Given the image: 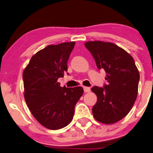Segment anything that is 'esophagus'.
Wrapping results in <instances>:
<instances>
[{"label": "esophagus", "mask_w": 153, "mask_h": 153, "mask_svg": "<svg viewBox=\"0 0 153 153\" xmlns=\"http://www.w3.org/2000/svg\"><path fill=\"white\" fill-rule=\"evenodd\" d=\"M83 90H84V91H85V93H88V92H89V91H91V88L89 87L83 86Z\"/></svg>", "instance_id": "1"}]
</instances>
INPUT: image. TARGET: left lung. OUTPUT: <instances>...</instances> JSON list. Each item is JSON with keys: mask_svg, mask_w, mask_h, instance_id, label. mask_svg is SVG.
<instances>
[{"mask_svg": "<svg viewBox=\"0 0 153 153\" xmlns=\"http://www.w3.org/2000/svg\"><path fill=\"white\" fill-rule=\"evenodd\" d=\"M85 46L97 68L106 73L107 84L91 88L97 96L93 114L98 122L114 124L127 115L136 101L140 80L137 68L130 54L114 44L92 41Z\"/></svg>", "mask_w": 153, "mask_h": 153, "instance_id": "obj_1", "label": "left lung"}]
</instances>
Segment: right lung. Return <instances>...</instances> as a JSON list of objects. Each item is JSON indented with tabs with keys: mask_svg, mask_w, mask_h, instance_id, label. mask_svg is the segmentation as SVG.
Masks as SVG:
<instances>
[{
	"mask_svg": "<svg viewBox=\"0 0 153 153\" xmlns=\"http://www.w3.org/2000/svg\"><path fill=\"white\" fill-rule=\"evenodd\" d=\"M75 42L51 45L32 56L23 73L24 99L39 124L62 129L73 120L75 106L83 94L80 86L68 88L57 82L68 71Z\"/></svg>",
	"mask_w": 153,
	"mask_h": 153,
	"instance_id": "add662e5",
	"label": "right lung"
}]
</instances>
